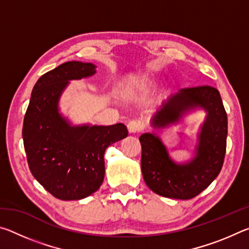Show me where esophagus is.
<instances>
[{
    "label": "esophagus",
    "instance_id": "esophagus-1",
    "mask_svg": "<svg viewBox=\"0 0 249 249\" xmlns=\"http://www.w3.org/2000/svg\"><path fill=\"white\" fill-rule=\"evenodd\" d=\"M127 129L129 134H137L142 130V124L138 121H130L127 124Z\"/></svg>",
    "mask_w": 249,
    "mask_h": 249
}]
</instances>
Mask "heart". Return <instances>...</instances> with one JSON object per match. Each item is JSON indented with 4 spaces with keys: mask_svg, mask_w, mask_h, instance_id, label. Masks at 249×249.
Returning <instances> with one entry per match:
<instances>
[{
    "mask_svg": "<svg viewBox=\"0 0 249 249\" xmlns=\"http://www.w3.org/2000/svg\"><path fill=\"white\" fill-rule=\"evenodd\" d=\"M156 86L157 83L150 77L138 79L126 88L124 96L127 100H145L155 91Z\"/></svg>",
    "mask_w": 249,
    "mask_h": 249,
    "instance_id": "obj_1",
    "label": "heart"
}]
</instances>
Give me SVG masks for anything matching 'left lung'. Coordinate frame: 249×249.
Segmentation results:
<instances>
[{"instance_id":"8db88e82","label":"left lung","mask_w":249,"mask_h":249,"mask_svg":"<svg viewBox=\"0 0 249 249\" xmlns=\"http://www.w3.org/2000/svg\"><path fill=\"white\" fill-rule=\"evenodd\" d=\"M203 109L205 120L197 133L195 156L176 162L155 132L140 137L142 178L151 191L170 199L189 200L205 190L222 169L226 151L227 115L220 92L204 86L180 90L151 119L155 129L181 123L185 115Z\"/></svg>"}]
</instances>
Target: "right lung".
I'll return each instance as SVG.
<instances>
[{
	"instance_id": "obj_1",
	"label": "right lung",
	"mask_w": 249,
	"mask_h": 249,
	"mask_svg": "<svg viewBox=\"0 0 249 249\" xmlns=\"http://www.w3.org/2000/svg\"><path fill=\"white\" fill-rule=\"evenodd\" d=\"M90 62L68 61L41 75L34 87L24 117L23 141L32 175L57 199L81 200L101 187L104 153L127 137L122 123L72 125L59 111L71 80L95 74Z\"/></svg>"
}]
</instances>
